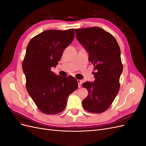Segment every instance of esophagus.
<instances>
[{"instance_id":"1","label":"esophagus","mask_w":146,"mask_h":146,"mask_svg":"<svg viewBox=\"0 0 146 146\" xmlns=\"http://www.w3.org/2000/svg\"><path fill=\"white\" fill-rule=\"evenodd\" d=\"M78 83V88H81L82 87V80H77Z\"/></svg>"}]
</instances>
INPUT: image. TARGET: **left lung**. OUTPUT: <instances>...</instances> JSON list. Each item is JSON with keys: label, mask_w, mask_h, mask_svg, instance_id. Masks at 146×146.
<instances>
[{"label": "left lung", "mask_w": 146, "mask_h": 146, "mask_svg": "<svg viewBox=\"0 0 146 146\" xmlns=\"http://www.w3.org/2000/svg\"><path fill=\"white\" fill-rule=\"evenodd\" d=\"M76 33L78 41L89 53V61L96 71L94 82L82 85L88 91L83 107L91 113H101L110 107L119 90L123 70L120 47L112 35L100 27L76 29Z\"/></svg>", "instance_id": "left-lung-1"}]
</instances>
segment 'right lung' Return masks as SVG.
Instances as JSON below:
<instances>
[{"instance_id":"obj_1","label":"right lung","mask_w":146,"mask_h":146,"mask_svg":"<svg viewBox=\"0 0 146 146\" xmlns=\"http://www.w3.org/2000/svg\"><path fill=\"white\" fill-rule=\"evenodd\" d=\"M74 34V29L45 30L28 44L23 62L26 88L38 109L44 114L63 111L68 96L78 88V82L72 76H56L51 71L73 41Z\"/></svg>"}]
</instances>
